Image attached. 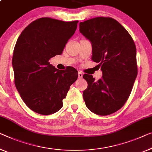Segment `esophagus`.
Masks as SVG:
<instances>
[{
    "label": "esophagus",
    "mask_w": 152,
    "mask_h": 152,
    "mask_svg": "<svg viewBox=\"0 0 152 152\" xmlns=\"http://www.w3.org/2000/svg\"><path fill=\"white\" fill-rule=\"evenodd\" d=\"M83 74L81 72H78V78H82Z\"/></svg>",
    "instance_id": "obj_1"
}]
</instances>
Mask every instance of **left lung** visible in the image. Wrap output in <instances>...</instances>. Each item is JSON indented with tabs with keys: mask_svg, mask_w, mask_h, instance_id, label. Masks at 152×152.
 I'll return each instance as SVG.
<instances>
[{
	"mask_svg": "<svg viewBox=\"0 0 152 152\" xmlns=\"http://www.w3.org/2000/svg\"><path fill=\"white\" fill-rule=\"evenodd\" d=\"M79 26L80 33L91 43V59L99 63L102 72L98 81L84 74L88 86L83 99L95 114L110 115L125 104L137 78L134 42L126 28L111 18H94Z\"/></svg>",
	"mask_w": 152,
	"mask_h": 152,
	"instance_id": "left-lung-1",
	"label": "left lung"
}]
</instances>
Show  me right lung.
Instances as JSON below:
<instances>
[{"mask_svg": "<svg viewBox=\"0 0 152 152\" xmlns=\"http://www.w3.org/2000/svg\"><path fill=\"white\" fill-rule=\"evenodd\" d=\"M78 22L42 18L28 24L18 37L12 58L15 85L34 112L48 115L58 111L70 86L78 78L74 67L59 70L49 62L62 54Z\"/></svg>", "mask_w": 152, "mask_h": 152, "instance_id": "add662e5", "label": "right lung"}]
</instances>
